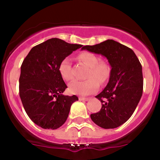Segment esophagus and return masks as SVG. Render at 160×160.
Listing matches in <instances>:
<instances>
[{"mask_svg":"<svg viewBox=\"0 0 160 160\" xmlns=\"http://www.w3.org/2000/svg\"><path fill=\"white\" fill-rule=\"evenodd\" d=\"M79 100L83 101V102H87V101L89 100V98H83V97H80V98H79Z\"/></svg>","mask_w":160,"mask_h":160,"instance_id":"1","label":"esophagus"}]
</instances>
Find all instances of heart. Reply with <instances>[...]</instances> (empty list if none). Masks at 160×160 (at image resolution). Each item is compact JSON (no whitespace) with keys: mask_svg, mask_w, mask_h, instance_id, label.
<instances>
[{"mask_svg":"<svg viewBox=\"0 0 160 160\" xmlns=\"http://www.w3.org/2000/svg\"><path fill=\"white\" fill-rule=\"evenodd\" d=\"M78 58L80 61L89 67L86 75L89 78L86 80H74L69 84L68 89L70 92L75 95H88L92 94L98 90L99 86L98 81L100 83H104L107 81L110 75V68L106 63L99 62V58L93 53L83 52L79 55ZM58 71L64 80H72L73 73L68 57H66L60 62Z\"/></svg>","mask_w":160,"mask_h":160,"instance_id":"1","label":"heart"}]
</instances>
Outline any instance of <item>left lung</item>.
Masks as SVG:
<instances>
[{
  "instance_id": "obj_1",
  "label": "left lung",
  "mask_w": 160,
  "mask_h": 160,
  "mask_svg": "<svg viewBox=\"0 0 160 160\" xmlns=\"http://www.w3.org/2000/svg\"><path fill=\"white\" fill-rule=\"evenodd\" d=\"M81 49L104 56L111 67L107 86L95 96L102 108L90 115L92 120L103 128L119 127L131 117L142 95L140 62L132 49L113 40L84 46Z\"/></svg>"
}]
</instances>
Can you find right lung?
<instances>
[{
    "instance_id": "right-lung-1",
    "label": "right lung",
    "mask_w": 160,
    "mask_h": 160,
    "mask_svg": "<svg viewBox=\"0 0 160 160\" xmlns=\"http://www.w3.org/2000/svg\"><path fill=\"white\" fill-rule=\"evenodd\" d=\"M82 45L52 38L35 46L21 66L19 96L29 118L41 128L56 129L65 122L78 98L62 93L67 86L58 67L64 58Z\"/></svg>"
}]
</instances>
